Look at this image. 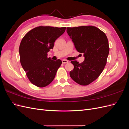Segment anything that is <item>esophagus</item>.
Instances as JSON below:
<instances>
[{"label":"esophagus","instance_id":"1","mask_svg":"<svg viewBox=\"0 0 129 129\" xmlns=\"http://www.w3.org/2000/svg\"><path fill=\"white\" fill-rule=\"evenodd\" d=\"M62 63H68V61L66 60L65 59H63V60H62Z\"/></svg>","mask_w":129,"mask_h":129}]
</instances>
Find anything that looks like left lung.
Returning a JSON list of instances; mask_svg holds the SVG:
<instances>
[{
    "instance_id": "8db88e82",
    "label": "left lung",
    "mask_w": 129,
    "mask_h": 129,
    "mask_svg": "<svg viewBox=\"0 0 129 129\" xmlns=\"http://www.w3.org/2000/svg\"><path fill=\"white\" fill-rule=\"evenodd\" d=\"M67 32L77 52L83 54L84 61L80 63L72 61L74 69L70 76L78 84L87 85L95 81L102 73L109 53L105 34L95 26L67 27Z\"/></svg>"
}]
</instances>
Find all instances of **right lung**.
<instances>
[{"label":"right lung","mask_w":129,"mask_h":129,"mask_svg":"<svg viewBox=\"0 0 129 129\" xmlns=\"http://www.w3.org/2000/svg\"><path fill=\"white\" fill-rule=\"evenodd\" d=\"M65 30L66 27L39 26L22 38L19 46L20 63L29 80L38 87L51 83L60 67L61 60H51L47 53Z\"/></svg>","instance_id":"obj_1"}]
</instances>
